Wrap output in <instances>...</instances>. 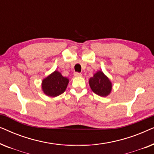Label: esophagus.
Instances as JSON below:
<instances>
[{"mask_svg":"<svg viewBox=\"0 0 154 154\" xmlns=\"http://www.w3.org/2000/svg\"><path fill=\"white\" fill-rule=\"evenodd\" d=\"M74 76H75V77H80V76H81L82 75V74L81 73H79V72H75L74 73Z\"/></svg>","mask_w":154,"mask_h":154,"instance_id":"obj_1","label":"esophagus"}]
</instances>
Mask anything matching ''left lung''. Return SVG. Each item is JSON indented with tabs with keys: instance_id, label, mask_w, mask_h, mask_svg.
<instances>
[{
	"instance_id": "8db88e82",
	"label": "left lung",
	"mask_w": 154,
	"mask_h": 154,
	"mask_svg": "<svg viewBox=\"0 0 154 154\" xmlns=\"http://www.w3.org/2000/svg\"><path fill=\"white\" fill-rule=\"evenodd\" d=\"M89 85L94 93L101 97H106L111 93L112 83L102 71H99L89 80Z\"/></svg>"
}]
</instances>
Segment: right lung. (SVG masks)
I'll list each match as a JSON object with an SVG mask.
<instances>
[{"label": "right lung", "mask_w": 154, "mask_h": 154, "mask_svg": "<svg viewBox=\"0 0 154 154\" xmlns=\"http://www.w3.org/2000/svg\"><path fill=\"white\" fill-rule=\"evenodd\" d=\"M69 79L62 76L61 73L54 71L42 81V90L46 95L57 97L62 94L66 89Z\"/></svg>", "instance_id": "right-lung-1"}]
</instances>
